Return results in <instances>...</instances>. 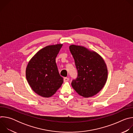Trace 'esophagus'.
Masks as SVG:
<instances>
[{
    "label": "esophagus",
    "instance_id": "obj_1",
    "mask_svg": "<svg viewBox=\"0 0 133 133\" xmlns=\"http://www.w3.org/2000/svg\"><path fill=\"white\" fill-rule=\"evenodd\" d=\"M69 78H68V77H65V78H64V82H67L69 81Z\"/></svg>",
    "mask_w": 133,
    "mask_h": 133
}]
</instances>
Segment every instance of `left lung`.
Wrapping results in <instances>:
<instances>
[{
  "label": "left lung",
  "mask_w": 133,
  "mask_h": 133,
  "mask_svg": "<svg viewBox=\"0 0 133 133\" xmlns=\"http://www.w3.org/2000/svg\"><path fill=\"white\" fill-rule=\"evenodd\" d=\"M69 50L78 73L77 77L72 81V88L84 97L95 95L103 88L107 78L104 59L96 52L82 46L72 45Z\"/></svg>",
  "instance_id": "8db88e82"
}]
</instances>
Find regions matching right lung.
<instances>
[{"mask_svg":"<svg viewBox=\"0 0 133 133\" xmlns=\"http://www.w3.org/2000/svg\"><path fill=\"white\" fill-rule=\"evenodd\" d=\"M62 46L57 44L42 49L27 66V82L32 89L42 97H51L63 83V78L59 74L55 60Z\"/></svg>","mask_w":133,"mask_h":133,"instance_id":"add662e5","label":"right lung"}]
</instances>
